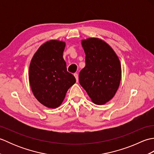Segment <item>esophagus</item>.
Listing matches in <instances>:
<instances>
[{
    "instance_id": "1",
    "label": "esophagus",
    "mask_w": 154,
    "mask_h": 154,
    "mask_svg": "<svg viewBox=\"0 0 154 154\" xmlns=\"http://www.w3.org/2000/svg\"><path fill=\"white\" fill-rule=\"evenodd\" d=\"M74 76L75 77V79H76L77 82H78V81H79V76H78V74L77 73H75L74 74Z\"/></svg>"
}]
</instances>
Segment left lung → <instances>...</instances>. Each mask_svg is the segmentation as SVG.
<instances>
[{
    "instance_id": "8db88e82",
    "label": "left lung",
    "mask_w": 154,
    "mask_h": 154,
    "mask_svg": "<svg viewBox=\"0 0 154 154\" xmlns=\"http://www.w3.org/2000/svg\"><path fill=\"white\" fill-rule=\"evenodd\" d=\"M85 67L79 75V83L93 103L104 104L115 95L121 80V64L113 49L97 38L81 41Z\"/></svg>"
}]
</instances>
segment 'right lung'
Here are the masks:
<instances>
[{"label": "right lung", "mask_w": 154, "mask_h": 154, "mask_svg": "<svg viewBox=\"0 0 154 154\" xmlns=\"http://www.w3.org/2000/svg\"><path fill=\"white\" fill-rule=\"evenodd\" d=\"M65 42L52 40L38 48L29 67L32 93L45 106L55 109L63 102L68 89L76 82L67 71L63 58Z\"/></svg>", "instance_id": "obj_1"}]
</instances>
